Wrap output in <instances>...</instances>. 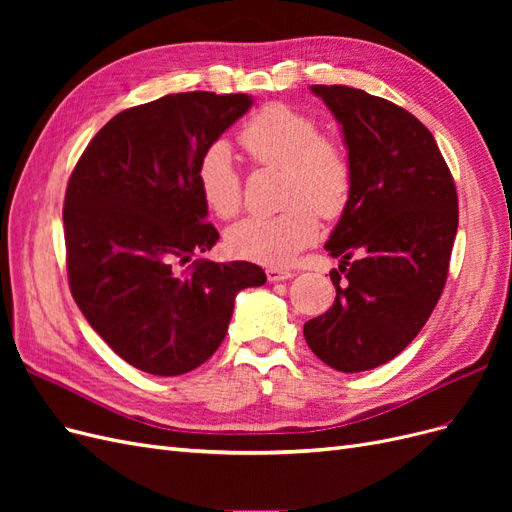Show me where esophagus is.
<instances>
[{
  "mask_svg": "<svg viewBox=\"0 0 512 512\" xmlns=\"http://www.w3.org/2000/svg\"><path fill=\"white\" fill-rule=\"evenodd\" d=\"M292 275H294V273L288 271V269H277V267L267 269V280H269V282H286V280H290Z\"/></svg>",
  "mask_w": 512,
  "mask_h": 512,
  "instance_id": "esophagus-1",
  "label": "esophagus"
}]
</instances>
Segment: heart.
I'll return each mask as SVG.
<instances>
[{
  "label": "heart",
  "instance_id": "obj_1",
  "mask_svg": "<svg viewBox=\"0 0 512 512\" xmlns=\"http://www.w3.org/2000/svg\"><path fill=\"white\" fill-rule=\"evenodd\" d=\"M239 143L256 166L282 168L275 215L245 218L226 232V247L267 267H286L318 239V215L337 218L350 200L352 162L346 147L320 134L316 117L288 104H267L245 121ZM196 185L207 209L220 220L241 211V175L226 143L209 145L196 162Z\"/></svg>",
  "mask_w": 512,
  "mask_h": 512
}]
</instances>
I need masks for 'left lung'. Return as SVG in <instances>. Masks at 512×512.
Listing matches in <instances>:
<instances>
[{
  "label": "left lung",
  "instance_id": "8db88e82",
  "mask_svg": "<svg viewBox=\"0 0 512 512\" xmlns=\"http://www.w3.org/2000/svg\"><path fill=\"white\" fill-rule=\"evenodd\" d=\"M342 123L352 192L324 245L342 258L335 303L305 322L307 346L337 371L389 363L421 333L446 284L457 190L436 138L406 108L346 85H312Z\"/></svg>",
  "mask_w": 512,
  "mask_h": 512
}]
</instances>
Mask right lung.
Here are the masks:
<instances>
[{
    "label": "right lung",
    "mask_w": 512,
    "mask_h": 512,
    "mask_svg": "<svg viewBox=\"0 0 512 512\" xmlns=\"http://www.w3.org/2000/svg\"><path fill=\"white\" fill-rule=\"evenodd\" d=\"M252 98L170 94L115 115L76 162L64 200L70 292L123 361L153 376L203 365L237 292L267 275L245 260H194L220 239L205 222L196 162Z\"/></svg>",
    "instance_id": "1"
}]
</instances>
